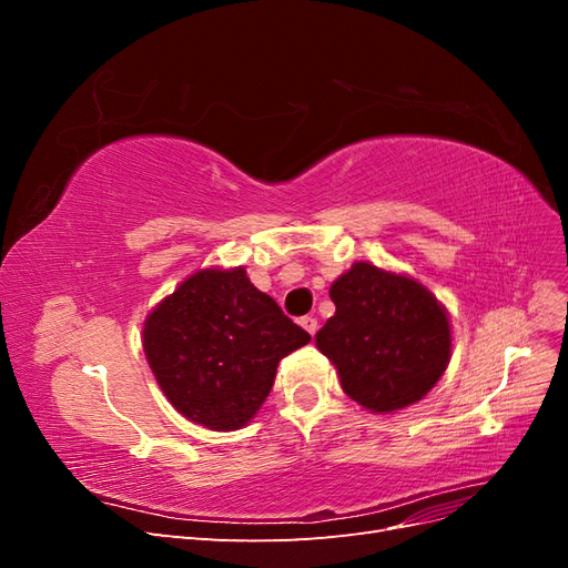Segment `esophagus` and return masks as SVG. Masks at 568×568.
I'll return each mask as SVG.
<instances>
[{
    "label": "esophagus",
    "instance_id": "esophagus-1",
    "mask_svg": "<svg viewBox=\"0 0 568 568\" xmlns=\"http://www.w3.org/2000/svg\"><path fill=\"white\" fill-rule=\"evenodd\" d=\"M301 326L303 329L311 334V336H315V332H317V320L313 317V315H305V317H301Z\"/></svg>",
    "mask_w": 568,
    "mask_h": 568
}]
</instances>
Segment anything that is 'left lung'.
Here are the masks:
<instances>
[{"mask_svg":"<svg viewBox=\"0 0 568 568\" xmlns=\"http://www.w3.org/2000/svg\"><path fill=\"white\" fill-rule=\"evenodd\" d=\"M329 296L336 313L315 343L357 405L390 415L438 384L453 355V329L445 305L422 282L359 261Z\"/></svg>","mask_w":568,"mask_h":568,"instance_id":"8db88e82","label":"left lung"}]
</instances>
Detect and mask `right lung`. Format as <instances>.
I'll return each mask as SVG.
<instances>
[{
	"label": "right lung",
	"mask_w": 568,
	"mask_h": 568,
	"mask_svg": "<svg viewBox=\"0 0 568 568\" xmlns=\"http://www.w3.org/2000/svg\"><path fill=\"white\" fill-rule=\"evenodd\" d=\"M311 334L291 322L244 267L196 270L144 320L142 346L182 417L236 432L263 407L280 359Z\"/></svg>",
	"instance_id": "right-lung-1"
}]
</instances>
